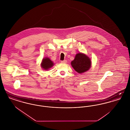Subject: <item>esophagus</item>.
<instances>
[{
  "instance_id": "1",
  "label": "esophagus",
  "mask_w": 130,
  "mask_h": 130,
  "mask_svg": "<svg viewBox=\"0 0 130 130\" xmlns=\"http://www.w3.org/2000/svg\"><path fill=\"white\" fill-rule=\"evenodd\" d=\"M67 62V61L66 60H63V61H61V63H66Z\"/></svg>"
}]
</instances>
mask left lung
<instances>
[{
  "label": "left lung",
  "mask_w": 130,
  "mask_h": 130,
  "mask_svg": "<svg viewBox=\"0 0 130 130\" xmlns=\"http://www.w3.org/2000/svg\"><path fill=\"white\" fill-rule=\"evenodd\" d=\"M91 59L83 53H78L74 60L71 62V65L77 73L81 74L88 71L91 67Z\"/></svg>",
  "instance_id": "8db88e82"
}]
</instances>
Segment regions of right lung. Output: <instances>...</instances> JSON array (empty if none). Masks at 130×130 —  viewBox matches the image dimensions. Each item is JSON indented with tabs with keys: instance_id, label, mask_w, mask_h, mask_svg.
<instances>
[{
	"instance_id": "right-lung-1",
	"label": "right lung",
	"mask_w": 130,
	"mask_h": 130,
	"mask_svg": "<svg viewBox=\"0 0 130 130\" xmlns=\"http://www.w3.org/2000/svg\"><path fill=\"white\" fill-rule=\"evenodd\" d=\"M54 63L48 57H45L42 59L41 63V66L45 70H48L50 68L53 67Z\"/></svg>"
}]
</instances>
